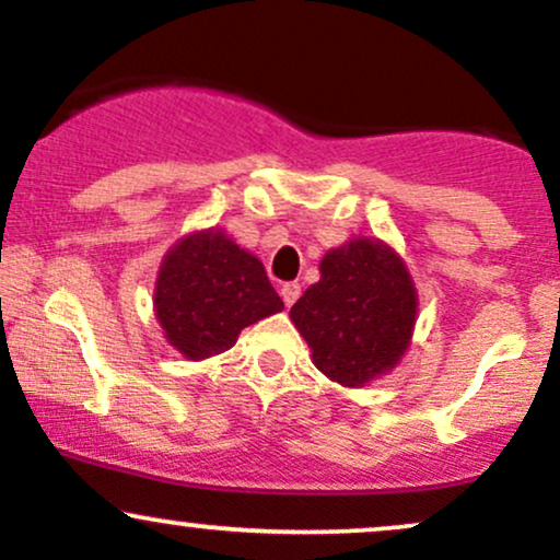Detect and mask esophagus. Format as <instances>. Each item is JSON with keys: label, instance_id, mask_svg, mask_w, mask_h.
Instances as JSON below:
<instances>
[{"label": "esophagus", "instance_id": "34e87169", "mask_svg": "<svg viewBox=\"0 0 560 560\" xmlns=\"http://www.w3.org/2000/svg\"><path fill=\"white\" fill-rule=\"evenodd\" d=\"M300 294H302V287L298 284V281H287V284L281 287V300H284L287 307H292L294 302H298Z\"/></svg>", "mask_w": 560, "mask_h": 560}]
</instances>
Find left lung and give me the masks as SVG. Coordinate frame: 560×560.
<instances>
[{
	"instance_id": "8db88e82",
	"label": "left lung",
	"mask_w": 560,
	"mask_h": 560,
	"mask_svg": "<svg viewBox=\"0 0 560 560\" xmlns=\"http://www.w3.org/2000/svg\"><path fill=\"white\" fill-rule=\"evenodd\" d=\"M289 316L311 345L316 369L358 387L400 361L416 324V289L389 247L355 240L326 253L320 281Z\"/></svg>"
}]
</instances>
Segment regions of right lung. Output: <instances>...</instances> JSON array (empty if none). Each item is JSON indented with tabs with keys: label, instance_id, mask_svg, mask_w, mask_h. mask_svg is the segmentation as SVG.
<instances>
[{
	"label": "right lung",
	"instance_id": "1",
	"mask_svg": "<svg viewBox=\"0 0 560 560\" xmlns=\"http://www.w3.org/2000/svg\"><path fill=\"white\" fill-rule=\"evenodd\" d=\"M284 307L255 255L221 231L186 236L160 266L155 311L168 342L189 361L234 347L244 326Z\"/></svg>",
	"mask_w": 560,
	"mask_h": 560
}]
</instances>
